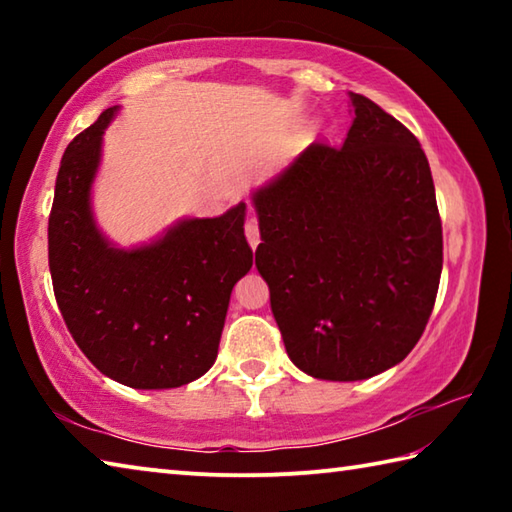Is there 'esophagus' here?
Wrapping results in <instances>:
<instances>
[{
    "instance_id": "obj_1",
    "label": "esophagus",
    "mask_w": 512,
    "mask_h": 512,
    "mask_svg": "<svg viewBox=\"0 0 512 512\" xmlns=\"http://www.w3.org/2000/svg\"><path fill=\"white\" fill-rule=\"evenodd\" d=\"M246 239H248V244H250V248H257L259 246V228H257V221L255 219H248L246 221Z\"/></svg>"
}]
</instances>
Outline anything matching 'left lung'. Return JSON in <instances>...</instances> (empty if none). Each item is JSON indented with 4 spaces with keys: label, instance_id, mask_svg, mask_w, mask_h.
<instances>
[{
    "label": "left lung",
    "instance_id": "1",
    "mask_svg": "<svg viewBox=\"0 0 512 512\" xmlns=\"http://www.w3.org/2000/svg\"><path fill=\"white\" fill-rule=\"evenodd\" d=\"M343 146L309 144L253 192L284 348L316 379L393 368L427 327L443 271V225L420 142L363 94Z\"/></svg>",
    "mask_w": 512,
    "mask_h": 512
}]
</instances>
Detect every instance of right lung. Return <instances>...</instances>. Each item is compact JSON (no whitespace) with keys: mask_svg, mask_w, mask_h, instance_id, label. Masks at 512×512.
<instances>
[{"mask_svg":"<svg viewBox=\"0 0 512 512\" xmlns=\"http://www.w3.org/2000/svg\"><path fill=\"white\" fill-rule=\"evenodd\" d=\"M117 110H103L60 160L49 214L51 282L69 334L97 370L140 391L178 388L212 368L230 293L253 266L246 203L214 219L178 221L151 244H110L90 196Z\"/></svg>","mask_w":512,"mask_h":512,"instance_id":"right-lung-1","label":"right lung"}]
</instances>
